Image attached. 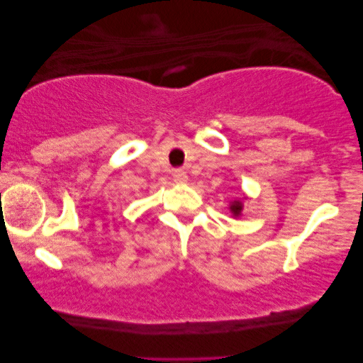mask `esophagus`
<instances>
[{"mask_svg": "<svg viewBox=\"0 0 363 363\" xmlns=\"http://www.w3.org/2000/svg\"><path fill=\"white\" fill-rule=\"evenodd\" d=\"M173 180L177 183H186L188 182V175L185 170H182V168H177V170H173Z\"/></svg>", "mask_w": 363, "mask_h": 363, "instance_id": "1", "label": "esophagus"}]
</instances>
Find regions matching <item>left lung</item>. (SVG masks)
<instances>
[{
  "label": "left lung",
  "instance_id": "8db88e82",
  "mask_svg": "<svg viewBox=\"0 0 363 363\" xmlns=\"http://www.w3.org/2000/svg\"><path fill=\"white\" fill-rule=\"evenodd\" d=\"M241 210H242V206H241L240 201H235V203H233V205H231V211H233V215H235V216L240 215Z\"/></svg>",
  "mask_w": 363,
  "mask_h": 363
}]
</instances>
